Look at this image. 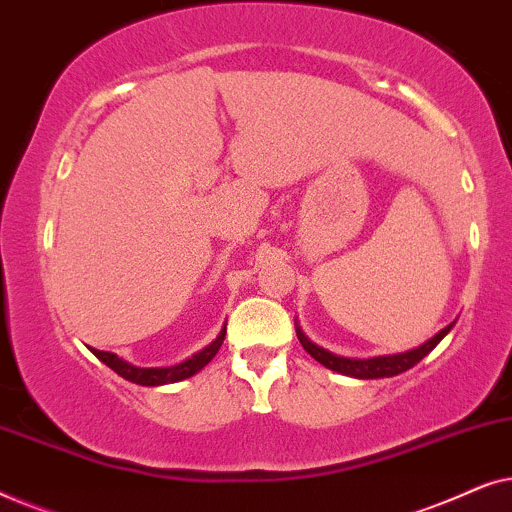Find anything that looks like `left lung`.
Instances as JSON below:
<instances>
[{"label": "left lung", "mask_w": 512, "mask_h": 512, "mask_svg": "<svg viewBox=\"0 0 512 512\" xmlns=\"http://www.w3.org/2000/svg\"><path fill=\"white\" fill-rule=\"evenodd\" d=\"M452 324H447L443 331H438L433 338H429L424 345H419L415 349H408V352H398V354H384V356H373V359H349V356H338L328 349L314 345V342L307 338L303 333V328L298 326L296 321V335L300 340V345L312 359H317L321 366H326L328 370H335L340 375H349L356 377V380H380V377H394L401 375L405 370H410L412 366H417L424 356H429L433 352V347L438 345L440 340L445 338L447 333L452 331Z\"/></svg>", "instance_id": "obj_1"}]
</instances>
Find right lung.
<instances>
[{
  "mask_svg": "<svg viewBox=\"0 0 512 512\" xmlns=\"http://www.w3.org/2000/svg\"><path fill=\"white\" fill-rule=\"evenodd\" d=\"M223 338H226V324H223L219 335H216V338L209 342L207 347H202L200 352H195L193 356H188L186 361L174 363V366H160V368L132 366V363L123 361L121 356H116L114 352H102V349L90 347V352H93L97 359L104 363V366H109L111 370H114V373L121 375L123 380L142 384V387H163V384L181 382V380H186V377H193L195 373H200V370L205 368L207 363L214 359L216 352H219V349H221Z\"/></svg>",
  "mask_w": 512,
  "mask_h": 512,
  "instance_id": "add662e5",
  "label": "right lung"
}]
</instances>
